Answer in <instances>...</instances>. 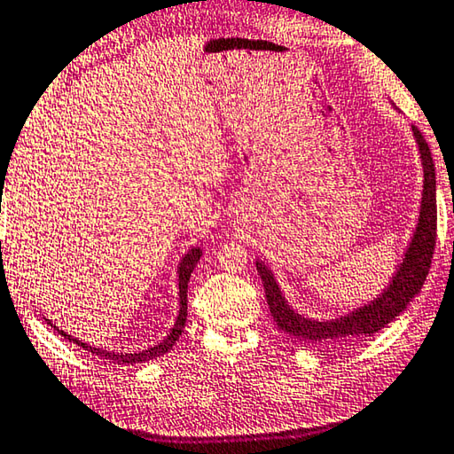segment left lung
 <instances>
[{
	"label": "left lung",
	"instance_id": "1",
	"mask_svg": "<svg viewBox=\"0 0 454 454\" xmlns=\"http://www.w3.org/2000/svg\"><path fill=\"white\" fill-rule=\"evenodd\" d=\"M412 134L418 144V152H420L424 172L420 215H418L412 239H410L406 254H403L400 266L395 268L392 280L372 302L359 306V309L339 318L317 320L300 315L298 310L292 309L282 294V288L278 286L274 271L257 260L255 268L262 276L270 312L284 333L312 345H347L348 340L372 337V334L381 331L383 326L400 317L406 310L410 300L420 292L428 276L436 243V172L427 139L416 128H412Z\"/></svg>",
	"mask_w": 454,
	"mask_h": 454
}]
</instances>
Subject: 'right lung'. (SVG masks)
Instances as JSON below:
<instances>
[{
  "label": "right lung",
  "mask_w": 454,
  "mask_h": 454,
  "mask_svg": "<svg viewBox=\"0 0 454 454\" xmlns=\"http://www.w3.org/2000/svg\"><path fill=\"white\" fill-rule=\"evenodd\" d=\"M200 255H203V251H200V247H192V249H188L183 260H180V263H178V302H180L178 306H180V310H178L176 323H174V326H172L170 333H168V337H166L162 343H158V345L150 347V348H144V351H137V353L106 351V348L87 345V343H82V340L71 337V334H68V333L59 329L57 325H52V320H48V318H44V320L51 326H54V331H59L65 339L73 340V343L82 347L89 353H95V355H99V357H106L109 361H114V364H117V365H136V364H144V361L156 359V357H160V355L168 353L170 348L174 347V343H176V340H178L180 334H183V331H184V325H186V302H188V300H186L188 280H191V274H192V270L197 268Z\"/></svg>",
  "instance_id": "add662e5"
}]
</instances>
